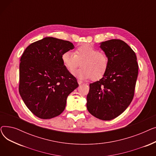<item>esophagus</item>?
I'll use <instances>...</instances> for the list:
<instances>
[{
  "instance_id": "esophagus-1",
  "label": "esophagus",
  "mask_w": 156,
  "mask_h": 156,
  "mask_svg": "<svg viewBox=\"0 0 156 156\" xmlns=\"http://www.w3.org/2000/svg\"><path fill=\"white\" fill-rule=\"evenodd\" d=\"M77 81H78V84H79V85L82 84V83H83V81H81V80H77Z\"/></svg>"
}]
</instances>
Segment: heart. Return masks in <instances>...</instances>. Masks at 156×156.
Here are the masks:
<instances>
[{
	"mask_svg": "<svg viewBox=\"0 0 156 156\" xmlns=\"http://www.w3.org/2000/svg\"><path fill=\"white\" fill-rule=\"evenodd\" d=\"M61 59L64 65L69 71L80 66L81 68L74 73L81 80L90 79L97 81L101 79L109 67V58L104 52L89 45L77 47L75 53L66 51L62 54Z\"/></svg>",
	"mask_w": 156,
	"mask_h": 156,
	"instance_id": "obj_1",
	"label": "heart"
}]
</instances>
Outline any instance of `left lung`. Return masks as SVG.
Wrapping results in <instances>:
<instances>
[{
  "label": "left lung",
  "mask_w": 156,
  "mask_h": 156,
  "mask_svg": "<svg viewBox=\"0 0 156 156\" xmlns=\"http://www.w3.org/2000/svg\"><path fill=\"white\" fill-rule=\"evenodd\" d=\"M101 48L108 57L109 67L102 78L90 84L87 107L95 118L108 121L119 116L132 102L138 65L135 52L124 41H105Z\"/></svg>",
  "instance_id": "obj_1"
}]
</instances>
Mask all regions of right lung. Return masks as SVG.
I'll return each mask as SVG.
<instances>
[{"label":"right lung","instance_id":"obj_1","mask_svg":"<svg viewBox=\"0 0 156 156\" xmlns=\"http://www.w3.org/2000/svg\"><path fill=\"white\" fill-rule=\"evenodd\" d=\"M74 48L67 40L46 37L31 44L20 64L19 92L29 110L41 119H51L64 110L69 94L78 87L64 65L62 54Z\"/></svg>","mask_w":156,"mask_h":156}]
</instances>
